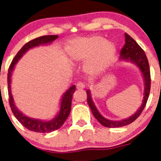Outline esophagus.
<instances>
[{
	"label": "esophagus",
	"instance_id": "obj_1",
	"mask_svg": "<svg viewBox=\"0 0 161 161\" xmlns=\"http://www.w3.org/2000/svg\"><path fill=\"white\" fill-rule=\"evenodd\" d=\"M85 84L83 82H78L76 84V89L77 90H82L85 88Z\"/></svg>",
	"mask_w": 161,
	"mask_h": 161
}]
</instances>
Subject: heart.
I'll return each mask as SVG.
<instances>
[{"label": "heart", "instance_id": "obj_1", "mask_svg": "<svg viewBox=\"0 0 161 161\" xmlns=\"http://www.w3.org/2000/svg\"><path fill=\"white\" fill-rule=\"evenodd\" d=\"M66 51L72 62L81 63L85 60V71L94 75L109 65L115 53V46L110 40L99 36H92L70 40Z\"/></svg>", "mask_w": 161, "mask_h": 161}]
</instances>
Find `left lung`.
Wrapping results in <instances>:
<instances>
[{
    "instance_id": "left-lung-1",
    "label": "left lung",
    "mask_w": 161,
    "mask_h": 161,
    "mask_svg": "<svg viewBox=\"0 0 161 161\" xmlns=\"http://www.w3.org/2000/svg\"><path fill=\"white\" fill-rule=\"evenodd\" d=\"M124 37H125V44H124V47L121 50V52H120L119 60L131 63L136 65L140 70L143 80V86H144V91H143V97L141 105L139 107L134 114L130 115L127 119L113 121V120L106 119L105 117H104L101 114L96 107L95 104H94L93 99H92L91 90H87V103H88V105L92 113H93L94 117L97 119V121L102 125L109 128L121 127L132 123L141 115V113L144 109L148 100V97H149V92H150V70H149V63H148L147 56H146L144 51L142 50V48L130 35L125 33Z\"/></svg>"
}]
</instances>
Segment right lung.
<instances>
[{"instance_id":"obj_1","label":"right lung","mask_w":161,"mask_h":161,"mask_svg":"<svg viewBox=\"0 0 161 161\" xmlns=\"http://www.w3.org/2000/svg\"><path fill=\"white\" fill-rule=\"evenodd\" d=\"M58 38L57 35H46L42 36L32 40L27 43H25L22 47V48L17 53L12 63L9 66L8 70L7 82H8V98H9V104L11 110L19 122L22 124L23 127L26 129L36 132H41V133H46L57 130L60 128L63 125L64 122L67 119L68 115L70 114V109H71V102L75 91L76 86L72 85L70 87L65 93L63 94L59 102V110L54 118L50 120H43L40 119H34L28 116L24 113L19 110L15 105L13 95L12 93V76L13 71L15 68L16 64L22 58V57L29 51L30 49L38 47L40 46H45L49 45L54 41L56 39Z\"/></svg>"}]
</instances>
